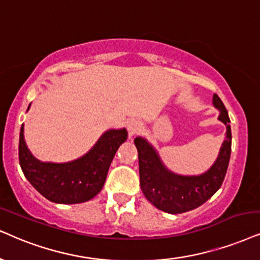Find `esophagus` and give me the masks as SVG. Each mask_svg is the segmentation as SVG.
I'll return each mask as SVG.
<instances>
[{"mask_svg": "<svg viewBox=\"0 0 260 260\" xmlns=\"http://www.w3.org/2000/svg\"><path fill=\"white\" fill-rule=\"evenodd\" d=\"M140 129H141V123L139 122V121L133 120V121H129V122H128V131H129L131 136L138 133Z\"/></svg>", "mask_w": 260, "mask_h": 260, "instance_id": "obj_1", "label": "esophagus"}]
</instances>
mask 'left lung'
Here are the masks:
<instances>
[{"label":"left lung","instance_id":"obj_1","mask_svg":"<svg viewBox=\"0 0 260 260\" xmlns=\"http://www.w3.org/2000/svg\"><path fill=\"white\" fill-rule=\"evenodd\" d=\"M213 106L221 113L218 119L226 126V137L215 164L203 175L181 176L169 172L145 139L140 137L134 139L139 158L140 188L157 209L168 213L189 211L209 200L222 186L232 151L231 120L224 104L216 93Z\"/></svg>","mask_w":260,"mask_h":260}]
</instances>
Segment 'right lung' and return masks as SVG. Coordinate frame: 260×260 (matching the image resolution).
Segmentation results:
<instances>
[{
  "instance_id": "add662e5",
  "label": "right lung",
  "mask_w": 260,
  "mask_h": 260,
  "mask_svg": "<svg viewBox=\"0 0 260 260\" xmlns=\"http://www.w3.org/2000/svg\"><path fill=\"white\" fill-rule=\"evenodd\" d=\"M126 139V129H110L81 158L68 163H43L26 146L22 124L19 162L28 182L48 200L57 204L84 203L103 188L111 160Z\"/></svg>"
}]
</instances>
